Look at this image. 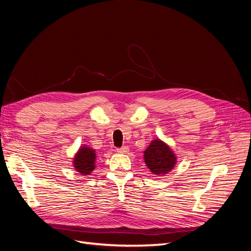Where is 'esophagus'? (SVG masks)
<instances>
[{
  "instance_id": "esophagus-1",
  "label": "esophagus",
  "mask_w": 251,
  "mask_h": 251,
  "mask_svg": "<svg viewBox=\"0 0 251 251\" xmlns=\"http://www.w3.org/2000/svg\"><path fill=\"white\" fill-rule=\"evenodd\" d=\"M127 151H128V148L127 147H123V148L117 149V153H119V154H126Z\"/></svg>"
}]
</instances>
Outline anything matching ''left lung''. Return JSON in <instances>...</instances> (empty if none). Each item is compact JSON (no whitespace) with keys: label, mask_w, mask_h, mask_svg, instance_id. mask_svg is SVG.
Masks as SVG:
<instances>
[{"label":"left lung","mask_w":251,"mask_h":251,"mask_svg":"<svg viewBox=\"0 0 251 251\" xmlns=\"http://www.w3.org/2000/svg\"><path fill=\"white\" fill-rule=\"evenodd\" d=\"M143 159L148 169L154 175L170 173L177 163V156L168 143L161 139L151 140L143 153Z\"/></svg>","instance_id":"8db88e82"}]
</instances>
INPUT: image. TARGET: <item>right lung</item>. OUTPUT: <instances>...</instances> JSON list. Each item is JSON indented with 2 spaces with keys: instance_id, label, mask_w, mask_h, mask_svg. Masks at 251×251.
Segmentation results:
<instances>
[{
  "instance_id": "add662e5",
  "label": "right lung",
  "mask_w": 251,
  "mask_h": 251,
  "mask_svg": "<svg viewBox=\"0 0 251 251\" xmlns=\"http://www.w3.org/2000/svg\"><path fill=\"white\" fill-rule=\"evenodd\" d=\"M95 150L88 146H81L73 158L74 170L80 175H91L95 170Z\"/></svg>"
}]
</instances>
